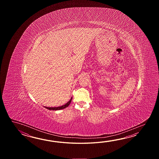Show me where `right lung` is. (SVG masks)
I'll use <instances>...</instances> for the list:
<instances>
[{
    "instance_id": "right-lung-1",
    "label": "right lung",
    "mask_w": 159,
    "mask_h": 159,
    "mask_svg": "<svg viewBox=\"0 0 159 159\" xmlns=\"http://www.w3.org/2000/svg\"><path fill=\"white\" fill-rule=\"evenodd\" d=\"M71 99H72V97L70 98V99L69 100V101H68L66 103H65V105H62L61 106H58V107H46V106H44V107H45L46 108H47L49 110H62V109H64V108L67 107L69 105H70V102L71 101Z\"/></svg>"
}]
</instances>
